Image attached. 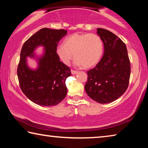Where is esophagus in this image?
Returning a JSON list of instances; mask_svg holds the SVG:
<instances>
[{"mask_svg":"<svg viewBox=\"0 0 148 148\" xmlns=\"http://www.w3.org/2000/svg\"><path fill=\"white\" fill-rule=\"evenodd\" d=\"M71 73L72 74H77V71H74V70H71Z\"/></svg>","mask_w":148,"mask_h":148,"instance_id":"34e87169","label":"esophagus"}]
</instances>
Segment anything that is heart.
Instances as JSON below:
<instances>
[{"mask_svg": "<svg viewBox=\"0 0 148 148\" xmlns=\"http://www.w3.org/2000/svg\"><path fill=\"white\" fill-rule=\"evenodd\" d=\"M104 44L99 35L93 33H74L65 38L56 48V54L64 64L75 59L76 66L89 69L101 60Z\"/></svg>", "mask_w": 148, "mask_h": 148, "instance_id": "1", "label": "heart"}]
</instances>
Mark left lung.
<instances>
[{
  "label": "left lung",
  "instance_id": "obj_1",
  "mask_svg": "<svg viewBox=\"0 0 148 148\" xmlns=\"http://www.w3.org/2000/svg\"><path fill=\"white\" fill-rule=\"evenodd\" d=\"M97 34L104 44V52L95 68L87 72L85 90L88 96L101 104L116 101L129 86L131 64L126 45L116 34L98 28Z\"/></svg>",
  "mask_w": 148,
  "mask_h": 148
}]
</instances>
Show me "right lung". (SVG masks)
I'll return each instance as SVG.
<instances>
[{"instance_id":"add662e5","label":"right lung","mask_w":148,"mask_h":148,"mask_svg":"<svg viewBox=\"0 0 148 148\" xmlns=\"http://www.w3.org/2000/svg\"><path fill=\"white\" fill-rule=\"evenodd\" d=\"M66 33V30L43 28L22 47L17 71L20 88L27 98L40 106H56L66 95L65 82L71 75V69L56 54L58 42ZM40 45L45 47V53L38 59V68L32 70L27 66L26 58L35 57L34 51Z\"/></svg>"}]
</instances>
